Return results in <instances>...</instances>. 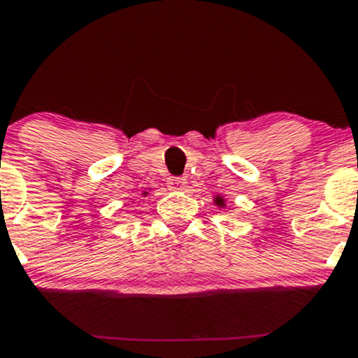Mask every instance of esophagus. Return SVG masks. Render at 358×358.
Masks as SVG:
<instances>
[{
    "instance_id": "1",
    "label": "esophagus",
    "mask_w": 358,
    "mask_h": 358,
    "mask_svg": "<svg viewBox=\"0 0 358 358\" xmlns=\"http://www.w3.org/2000/svg\"><path fill=\"white\" fill-rule=\"evenodd\" d=\"M168 187L171 190H182L187 187V180L183 178V176H171V178L168 180Z\"/></svg>"
}]
</instances>
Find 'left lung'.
Wrapping results in <instances>:
<instances>
[{
    "label": "left lung",
    "instance_id": "1",
    "mask_svg": "<svg viewBox=\"0 0 358 358\" xmlns=\"http://www.w3.org/2000/svg\"><path fill=\"white\" fill-rule=\"evenodd\" d=\"M215 203H217L218 206H224V199H222L220 196H218V197H215Z\"/></svg>",
    "mask_w": 358,
    "mask_h": 358
}]
</instances>
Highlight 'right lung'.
Listing matches in <instances>:
<instances>
[{
    "instance_id": "right-lung-1",
    "label": "right lung",
    "mask_w": 358,
    "mask_h": 358,
    "mask_svg": "<svg viewBox=\"0 0 358 358\" xmlns=\"http://www.w3.org/2000/svg\"><path fill=\"white\" fill-rule=\"evenodd\" d=\"M143 194H147V192H143Z\"/></svg>"
}]
</instances>
